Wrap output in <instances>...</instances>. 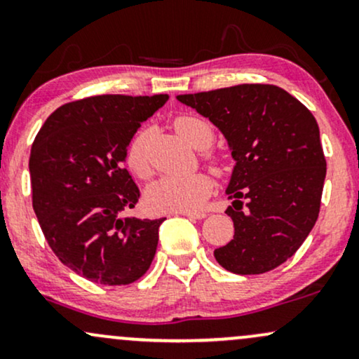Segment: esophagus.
<instances>
[{"label":"esophagus","mask_w":359,"mask_h":359,"mask_svg":"<svg viewBox=\"0 0 359 359\" xmlns=\"http://www.w3.org/2000/svg\"><path fill=\"white\" fill-rule=\"evenodd\" d=\"M180 215H183V217H188V218H195V220H201V218L206 217V213L203 212H180Z\"/></svg>","instance_id":"obj_1"}]
</instances>
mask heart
Wrapping results in <instances>:
<instances>
[{
  "label": "heart",
  "instance_id": "heart-1",
  "mask_svg": "<svg viewBox=\"0 0 359 359\" xmlns=\"http://www.w3.org/2000/svg\"><path fill=\"white\" fill-rule=\"evenodd\" d=\"M175 128L191 146L205 149L213 139L212 128L203 119L181 116L175 121ZM130 171L139 178L149 176L151 168L146 156V133H139L130 141L126 153ZM213 189V181L205 172L184 176H163L146 189V203L154 212H195L201 208Z\"/></svg>",
  "mask_w": 359,
  "mask_h": 359
}]
</instances>
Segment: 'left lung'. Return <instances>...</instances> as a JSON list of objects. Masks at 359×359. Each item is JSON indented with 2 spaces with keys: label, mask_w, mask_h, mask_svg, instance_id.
I'll list each match as a JSON object with an SVG mask.
<instances>
[{
  "label": "left lung",
  "mask_w": 359,
  "mask_h": 359,
  "mask_svg": "<svg viewBox=\"0 0 359 359\" xmlns=\"http://www.w3.org/2000/svg\"><path fill=\"white\" fill-rule=\"evenodd\" d=\"M176 99L220 129L235 161L225 189L235 235L213 252L217 262L238 276L279 267L302 245L321 208L326 159L314 116L284 88L265 83Z\"/></svg>",
  "instance_id": "left-lung-1"
}]
</instances>
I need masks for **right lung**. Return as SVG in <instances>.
I'll return each mask as SVG.
<instances>
[{
	"instance_id": "add662e5",
	"label": "right lung",
	"mask_w": 359,
	"mask_h": 359,
	"mask_svg": "<svg viewBox=\"0 0 359 359\" xmlns=\"http://www.w3.org/2000/svg\"><path fill=\"white\" fill-rule=\"evenodd\" d=\"M159 95H94L58 107L29 153L33 210L63 265L87 280L126 285L153 262L166 218L122 217L139 200L126 153Z\"/></svg>"
}]
</instances>
